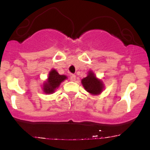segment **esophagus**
Returning <instances> with one entry per match:
<instances>
[{
	"mask_svg": "<svg viewBox=\"0 0 150 150\" xmlns=\"http://www.w3.org/2000/svg\"><path fill=\"white\" fill-rule=\"evenodd\" d=\"M76 80V75H70V80L71 81H75Z\"/></svg>",
	"mask_w": 150,
	"mask_h": 150,
	"instance_id": "1",
	"label": "esophagus"
}]
</instances>
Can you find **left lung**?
<instances>
[{
    "mask_svg": "<svg viewBox=\"0 0 150 150\" xmlns=\"http://www.w3.org/2000/svg\"><path fill=\"white\" fill-rule=\"evenodd\" d=\"M82 84L87 92L92 94H99L102 91V82L98 80L92 72H89L88 75L82 79Z\"/></svg>",
    "mask_w": 150,
    "mask_h": 150,
    "instance_id": "left-lung-1",
    "label": "left lung"
}]
</instances>
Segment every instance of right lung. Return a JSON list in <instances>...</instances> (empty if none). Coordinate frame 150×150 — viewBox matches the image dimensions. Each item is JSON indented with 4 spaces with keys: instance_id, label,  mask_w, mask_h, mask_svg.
<instances>
[{
    "instance_id": "add662e5",
    "label": "right lung",
    "mask_w": 150,
    "mask_h": 150,
    "mask_svg": "<svg viewBox=\"0 0 150 150\" xmlns=\"http://www.w3.org/2000/svg\"><path fill=\"white\" fill-rule=\"evenodd\" d=\"M67 78L65 75H59L56 70H52L49 73L47 82L44 85V92L46 94H51L54 92L56 88H58L60 84Z\"/></svg>"
}]
</instances>
